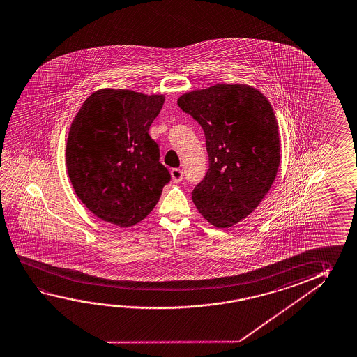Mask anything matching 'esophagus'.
<instances>
[{"instance_id": "1", "label": "esophagus", "mask_w": 357, "mask_h": 357, "mask_svg": "<svg viewBox=\"0 0 357 357\" xmlns=\"http://www.w3.org/2000/svg\"><path fill=\"white\" fill-rule=\"evenodd\" d=\"M170 174H172V179H173L174 183H179V181H183V176H184L183 170L178 169V168L170 170Z\"/></svg>"}]
</instances>
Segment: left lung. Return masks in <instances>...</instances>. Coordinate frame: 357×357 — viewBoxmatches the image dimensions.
<instances>
[{
    "label": "left lung",
    "mask_w": 357,
    "mask_h": 357,
    "mask_svg": "<svg viewBox=\"0 0 357 357\" xmlns=\"http://www.w3.org/2000/svg\"><path fill=\"white\" fill-rule=\"evenodd\" d=\"M178 105L202 126L209 155L194 204L216 228L233 227L260 204L278 173L280 141L271 105L250 86L219 83L183 94Z\"/></svg>",
    "instance_id": "8db88e82"
}]
</instances>
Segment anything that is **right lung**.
<instances>
[{
	"label": "right lung",
	"mask_w": 357,
	"mask_h": 357,
	"mask_svg": "<svg viewBox=\"0 0 357 357\" xmlns=\"http://www.w3.org/2000/svg\"><path fill=\"white\" fill-rule=\"evenodd\" d=\"M162 94L100 89L70 124L66 164L78 198L94 215L128 228L146 218L170 181L148 135Z\"/></svg>",
	"instance_id": "1"
}]
</instances>
